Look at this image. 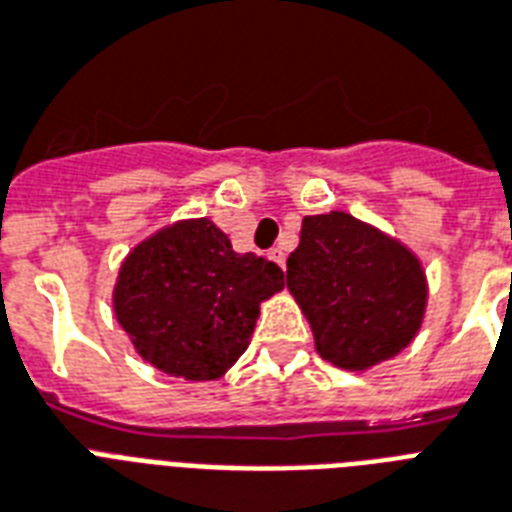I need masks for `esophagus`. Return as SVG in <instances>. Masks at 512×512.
Wrapping results in <instances>:
<instances>
[{"label":"esophagus","mask_w":512,"mask_h":512,"mask_svg":"<svg viewBox=\"0 0 512 512\" xmlns=\"http://www.w3.org/2000/svg\"><path fill=\"white\" fill-rule=\"evenodd\" d=\"M268 257H271V260L276 265H284V260H287V255H284V249H279V247L268 249Z\"/></svg>","instance_id":"1"}]
</instances>
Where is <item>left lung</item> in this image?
I'll return each instance as SVG.
<instances>
[{
  "label": "left lung",
  "mask_w": 512,
  "mask_h": 512,
  "mask_svg": "<svg viewBox=\"0 0 512 512\" xmlns=\"http://www.w3.org/2000/svg\"><path fill=\"white\" fill-rule=\"evenodd\" d=\"M287 287L311 321L321 358L350 372L406 348L428 300L420 260L348 212L305 217Z\"/></svg>",
  "instance_id": "8db88e82"
}]
</instances>
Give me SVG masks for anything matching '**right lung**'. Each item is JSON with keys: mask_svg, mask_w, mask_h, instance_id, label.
<instances>
[{"mask_svg": "<svg viewBox=\"0 0 512 512\" xmlns=\"http://www.w3.org/2000/svg\"><path fill=\"white\" fill-rule=\"evenodd\" d=\"M284 289V271L236 255L209 220H185L132 249L114 311L148 364L185 380H217L247 350L260 303Z\"/></svg>", "mask_w": 512, "mask_h": 512, "instance_id": "1", "label": "right lung"}]
</instances>
